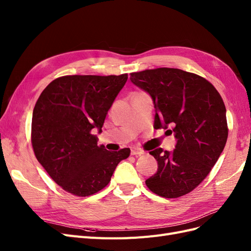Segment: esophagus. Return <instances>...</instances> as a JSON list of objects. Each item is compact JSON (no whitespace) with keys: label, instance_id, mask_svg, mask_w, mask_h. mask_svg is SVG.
Segmentation results:
<instances>
[{"label":"esophagus","instance_id":"esophagus-1","mask_svg":"<svg viewBox=\"0 0 251 251\" xmlns=\"http://www.w3.org/2000/svg\"><path fill=\"white\" fill-rule=\"evenodd\" d=\"M131 154L132 155H142L143 154V151L138 149V148H135L134 147V148L131 149Z\"/></svg>","mask_w":251,"mask_h":251}]
</instances>
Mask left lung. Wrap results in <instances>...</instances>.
<instances>
[{
	"label": "left lung",
	"mask_w": 251,
	"mask_h": 251,
	"mask_svg": "<svg viewBox=\"0 0 251 251\" xmlns=\"http://www.w3.org/2000/svg\"><path fill=\"white\" fill-rule=\"evenodd\" d=\"M130 79L153 98L155 127L170 126L177 138L172 151H150L158 171L146 180L147 186L164 198L191 193L210 173L228 137L221 95L200 75L174 68L133 72Z\"/></svg>",
	"instance_id": "obj_1"
}]
</instances>
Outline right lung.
Returning a JSON list of instances; mask_svg holds the SVG:
<instances>
[{
    "label": "right lung",
    "mask_w": 251,
    "mask_h": 251,
    "mask_svg": "<svg viewBox=\"0 0 251 251\" xmlns=\"http://www.w3.org/2000/svg\"><path fill=\"white\" fill-rule=\"evenodd\" d=\"M127 79L121 75H65L44 89L32 114L34 155L64 191L88 197L109 184L130 149L110 151L98 146L108 111Z\"/></svg>",
    "instance_id": "right-lung-1"
}]
</instances>
